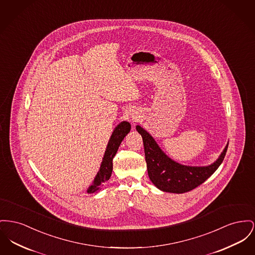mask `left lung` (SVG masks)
Listing matches in <instances>:
<instances>
[{"instance_id": "8db88e82", "label": "left lung", "mask_w": 255, "mask_h": 255, "mask_svg": "<svg viewBox=\"0 0 255 255\" xmlns=\"http://www.w3.org/2000/svg\"><path fill=\"white\" fill-rule=\"evenodd\" d=\"M135 129L142 136L150 180L159 190L166 193H187L205 182L223 163L228 147L226 144L219 158L211 165H182L169 158L146 130L139 125Z\"/></svg>"}]
</instances>
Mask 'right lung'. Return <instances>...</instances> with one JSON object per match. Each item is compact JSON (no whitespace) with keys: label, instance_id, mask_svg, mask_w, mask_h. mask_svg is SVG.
I'll return each instance as SVG.
<instances>
[{"label":"right lung","instance_id":"obj_1","mask_svg":"<svg viewBox=\"0 0 255 255\" xmlns=\"http://www.w3.org/2000/svg\"><path fill=\"white\" fill-rule=\"evenodd\" d=\"M131 130V124L127 121H121L120 124L115 128L113 134L111 135L108 145L106 147L105 154L102 159L100 168L93 180V183L88 189V194H93L101 190L103 183L110 179L113 171V159L116 156L118 149L120 147L121 141Z\"/></svg>","mask_w":255,"mask_h":255}]
</instances>
